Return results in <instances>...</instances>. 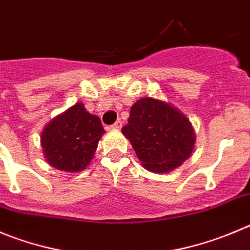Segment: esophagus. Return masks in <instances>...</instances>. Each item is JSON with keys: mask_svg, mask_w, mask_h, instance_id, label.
<instances>
[{"mask_svg": "<svg viewBox=\"0 0 250 250\" xmlns=\"http://www.w3.org/2000/svg\"><path fill=\"white\" fill-rule=\"evenodd\" d=\"M112 129H121L122 128V122L121 121H117V122H114L113 125H111Z\"/></svg>", "mask_w": 250, "mask_h": 250, "instance_id": "1", "label": "esophagus"}]
</instances>
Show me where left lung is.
I'll return each instance as SVG.
<instances>
[{"label":"left lung","instance_id":"1","mask_svg":"<svg viewBox=\"0 0 250 250\" xmlns=\"http://www.w3.org/2000/svg\"><path fill=\"white\" fill-rule=\"evenodd\" d=\"M122 133L144 167L158 174L180 167L196 141L190 121L178 108L151 97L133 104Z\"/></svg>","mask_w":250,"mask_h":250}]
</instances>
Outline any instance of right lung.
Masks as SVG:
<instances>
[{
  "mask_svg": "<svg viewBox=\"0 0 250 250\" xmlns=\"http://www.w3.org/2000/svg\"><path fill=\"white\" fill-rule=\"evenodd\" d=\"M104 133L100 118L79 102L45 125L41 138L44 157L58 170L81 171L92 160Z\"/></svg>",
  "mask_w": 250,
  "mask_h": 250,
  "instance_id": "1",
  "label": "right lung"
}]
</instances>
